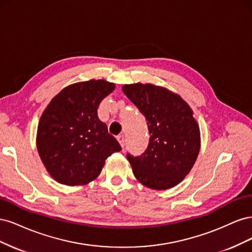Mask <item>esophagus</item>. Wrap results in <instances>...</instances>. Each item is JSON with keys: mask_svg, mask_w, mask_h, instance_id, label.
Wrapping results in <instances>:
<instances>
[{"mask_svg": "<svg viewBox=\"0 0 252 252\" xmlns=\"http://www.w3.org/2000/svg\"><path fill=\"white\" fill-rule=\"evenodd\" d=\"M117 139H118V141H119L121 146L124 148V146H125V136H124L123 134H120V135L117 136Z\"/></svg>", "mask_w": 252, "mask_h": 252, "instance_id": "34e87169", "label": "esophagus"}]
</instances>
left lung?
<instances>
[{
	"label": "left lung",
	"mask_w": 252,
	"mask_h": 252,
	"mask_svg": "<svg viewBox=\"0 0 252 252\" xmlns=\"http://www.w3.org/2000/svg\"><path fill=\"white\" fill-rule=\"evenodd\" d=\"M147 121V149L139 157L127 155L134 177L151 189L165 190L181 183L200 152V129L183 98L152 84L122 87Z\"/></svg>",
	"instance_id": "1"
}]
</instances>
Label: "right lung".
<instances>
[{
	"label": "right lung",
	"mask_w": 252,
	"mask_h": 252,
	"mask_svg": "<svg viewBox=\"0 0 252 252\" xmlns=\"http://www.w3.org/2000/svg\"><path fill=\"white\" fill-rule=\"evenodd\" d=\"M116 88L105 80L64 88L44 110L36 147L49 174L61 184L85 185L101 173L105 159L122 150L97 117L98 105Z\"/></svg>",
	"instance_id": "add662e5"
}]
</instances>
